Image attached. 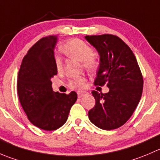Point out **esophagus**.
<instances>
[{
	"mask_svg": "<svg viewBox=\"0 0 160 160\" xmlns=\"http://www.w3.org/2000/svg\"><path fill=\"white\" fill-rule=\"evenodd\" d=\"M84 94H85V92H83V91H78V92H77V96H78L79 98L83 97Z\"/></svg>",
	"mask_w": 160,
	"mask_h": 160,
	"instance_id": "obj_1",
	"label": "esophagus"
}]
</instances>
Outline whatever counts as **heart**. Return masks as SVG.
I'll return each mask as SVG.
<instances>
[{
    "label": "heart",
    "mask_w": 160,
    "mask_h": 160,
    "mask_svg": "<svg viewBox=\"0 0 160 160\" xmlns=\"http://www.w3.org/2000/svg\"><path fill=\"white\" fill-rule=\"evenodd\" d=\"M62 50L67 56L81 62L83 68L90 72L97 70L99 61L93 55V49L85 41L80 39H72L65 43ZM55 66L58 72L63 70V62L59 55L55 56ZM86 77H80L69 81V88L72 89H80L84 87Z\"/></svg>",
    "instance_id": "obj_1"
}]
</instances>
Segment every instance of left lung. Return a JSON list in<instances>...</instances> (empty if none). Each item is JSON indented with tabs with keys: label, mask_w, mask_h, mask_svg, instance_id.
Masks as SVG:
<instances>
[{
	"label": "left lung",
	"mask_w": 160,
	"mask_h": 160,
	"mask_svg": "<svg viewBox=\"0 0 160 160\" xmlns=\"http://www.w3.org/2000/svg\"><path fill=\"white\" fill-rule=\"evenodd\" d=\"M97 49L100 64L94 85L107 83L108 93L93 91L95 105L88 112L91 123L110 131L123 126L132 116L142 94L143 77L129 46L112 34L85 37Z\"/></svg>",
	"instance_id": "obj_1"
}]
</instances>
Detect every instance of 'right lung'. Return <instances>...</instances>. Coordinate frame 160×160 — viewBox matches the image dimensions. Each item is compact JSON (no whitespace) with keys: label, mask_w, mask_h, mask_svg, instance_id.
<instances>
[{"label":"right lung","mask_w":160,"mask_h":160,"mask_svg":"<svg viewBox=\"0 0 160 160\" xmlns=\"http://www.w3.org/2000/svg\"><path fill=\"white\" fill-rule=\"evenodd\" d=\"M56 42L57 36H48L33 44L23 58L17 80L18 98L28 119L45 131L61 128L77 99L75 91L66 94L52 90L51 79L58 72L54 56Z\"/></svg>","instance_id":"add662e5"}]
</instances>
